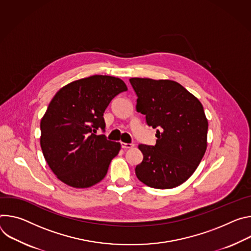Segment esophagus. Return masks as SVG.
<instances>
[{"instance_id":"1","label":"esophagus","mask_w":251,"mask_h":251,"mask_svg":"<svg viewBox=\"0 0 251 251\" xmlns=\"http://www.w3.org/2000/svg\"><path fill=\"white\" fill-rule=\"evenodd\" d=\"M122 147L123 149H132L134 147L133 144H126V143H122Z\"/></svg>"}]
</instances>
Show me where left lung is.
Here are the masks:
<instances>
[{
  "mask_svg": "<svg viewBox=\"0 0 251 251\" xmlns=\"http://www.w3.org/2000/svg\"><path fill=\"white\" fill-rule=\"evenodd\" d=\"M136 111L156 128L154 146L140 145L143 161L137 178L158 189L174 188L187 180L201 163L207 146L208 123L201 102L178 82L132 77Z\"/></svg>",
  "mask_w": 251,
  "mask_h": 251,
  "instance_id": "1",
  "label": "left lung"
}]
</instances>
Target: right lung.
<instances>
[{
  "instance_id": "right-lung-1",
  "label": "right lung",
  "mask_w": 251,
  "mask_h": 251,
  "mask_svg": "<svg viewBox=\"0 0 251 251\" xmlns=\"http://www.w3.org/2000/svg\"><path fill=\"white\" fill-rule=\"evenodd\" d=\"M126 91L121 78L96 75L75 80L54 95L41 121V148L60 180L85 188L105 176L121 145L97 131H104L102 116L111 100Z\"/></svg>"
}]
</instances>
